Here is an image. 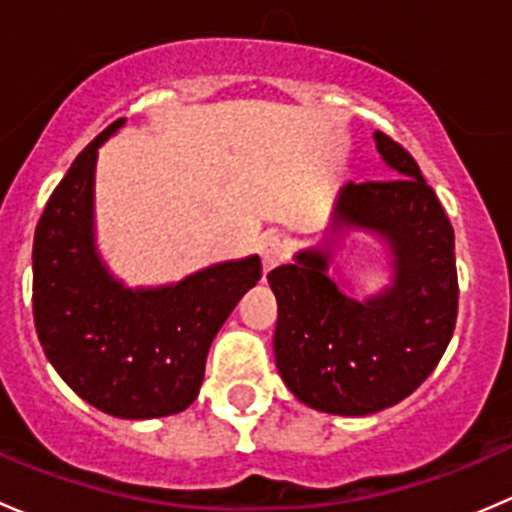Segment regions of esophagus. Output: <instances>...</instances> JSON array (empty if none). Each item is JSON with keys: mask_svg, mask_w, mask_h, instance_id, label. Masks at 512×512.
Returning <instances> with one entry per match:
<instances>
[{"mask_svg": "<svg viewBox=\"0 0 512 512\" xmlns=\"http://www.w3.org/2000/svg\"><path fill=\"white\" fill-rule=\"evenodd\" d=\"M287 255H289V247H287V242L282 240V237L270 235V237H265V240H262L260 257H262V267H265V272L275 270L277 265H282V262L287 260Z\"/></svg>", "mask_w": 512, "mask_h": 512, "instance_id": "1", "label": "esophagus"}]
</instances>
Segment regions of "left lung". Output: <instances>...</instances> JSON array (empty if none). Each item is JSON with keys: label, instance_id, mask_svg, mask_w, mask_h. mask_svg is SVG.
<instances>
[{"label": "left lung", "instance_id": "1", "mask_svg": "<svg viewBox=\"0 0 512 512\" xmlns=\"http://www.w3.org/2000/svg\"><path fill=\"white\" fill-rule=\"evenodd\" d=\"M376 148L396 178L349 183L337 225L379 232L394 250V287L354 302L327 277V255L299 252L267 275L277 297L275 361L302 404L366 416L399 404L428 379L458 317L453 225L421 168L386 133Z\"/></svg>", "mask_w": 512, "mask_h": 512}]
</instances>
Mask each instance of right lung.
<instances>
[{
	"label": "right lung",
	"instance_id": "obj_1",
	"mask_svg": "<svg viewBox=\"0 0 512 512\" xmlns=\"http://www.w3.org/2000/svg\"><path fill=\"white\" fill-rule=\"evenodd\" d=\"M74 160L34 232V324L61 379L103 414L160 418L198 399L215 334L262 277L260 257L208 267L175 287L123 289L94 252L96 151Z\"/></svg>",
	"mask_w": 512,
	"mask_h": 512
}]
</instances>
